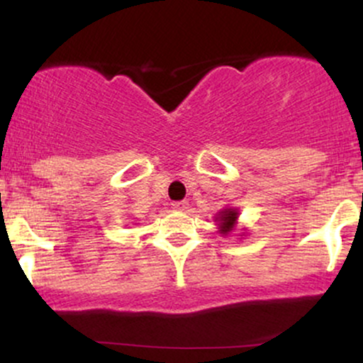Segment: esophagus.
<instances>
[{
	"instance_id": "esophagus-1",
	"label": "esophagus",
	"mask_w": 363,
	"mask_h": 363,
	"mask_svg": "<svg viewBox=\"0 0 363 363\" xmlns=\"http://www.w3.org/2000/svg\"><path fill=\"white\" fill-rule=\"evenodd\" d=\"M172 208H174V210H177V211H186L187 208H189V203H187V201H176L172 205Z\"/></svg>"
}]
</instances>
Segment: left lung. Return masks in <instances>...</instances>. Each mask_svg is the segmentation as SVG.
Here are the masks:
<instances>
[{"label":"left lung","instance_id":"1","mask_svg":"<svg viewBox=\"0 0 363 363\" xmlns=\"http://www.w3.org/2000/svg\"><path fill=\"white\" fill-rule=\"evenodd\" d=\"M239 210L234 206H225L215 215L216 228L222 235H230L232 232L237 230V223H239ZM244 235V234H242Z\"/></svg>","mask_w":363,"mask_h":363}]
</instances>
